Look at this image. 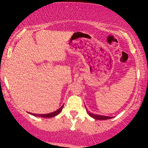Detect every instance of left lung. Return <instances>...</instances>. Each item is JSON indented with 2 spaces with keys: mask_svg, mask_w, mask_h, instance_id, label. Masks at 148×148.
Here are the masks:
<instances>
[{
  "mask_svg": "<svg viewBox=\"0 0 148 148\" xmlns=\"http://www.w3.org/2000/svg\"><path fill=\"white\" fill-rule=\"evenodd\" d=\"M90 116H91L92 118L96 119V120H108V119L112 118L111 117H107V116H103V115H95L93 114V113H88Z\"/></svg>",
  "mask_w": 148,
  "mask_h": 148,
  "instance_id": "1",
  "label": "left lung"
}]
</instances>
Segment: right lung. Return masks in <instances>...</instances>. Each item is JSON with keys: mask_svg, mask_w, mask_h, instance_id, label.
Listing matches in <instances>:
<instances>
[{"mask_svg": "<svg viewBox=\"0 0 148 148\" xmlns=\"http://www.w3.org/2000/svg\"><path fill=\"white\" fill-rule=\"evenodd\" d=\"M62 107H63V106H61L58 110H57V111L53 112V113H48V114H35V113H30V114H32L33 115H35V116L42 117V118H52V117L56 116V115H57L59 113H60V112L61 111V110L62 109Z\"/></svg>", "mask_w": 148, "mask_h": 148, "instance_id": "obj_1", "label": "right lung"}]
</instances>
